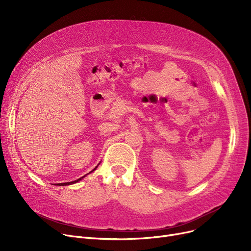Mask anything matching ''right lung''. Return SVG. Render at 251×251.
<instances>
[{
    "label": "right lung",
    "mask_w": 251,
    "mask_h": 251,
    "mask_svg": "<svg viewBox=\"0 0 251 251\" xmlns=\"http://www.w3.org/2000/svg\"><path fill=\"white\" fill-rule=\"evenodd\" d=\"M97 168H98V166H97V167H96V168H95L94 170H92V171H95V170H96ZM92 171H91V172H92ZM91 172H90V173H91ZM83 177H85V176H83ZM83 177H81V178H79V179H77V180H75V181H72V182H66V183H58V184H56V185H59V186H64V185L66 186V185H70V184H74V183H77L78 181H80V180H81V179H82Z\"/></svg>",
    "instance_id": "right-lung-1"
}]
</instances>
